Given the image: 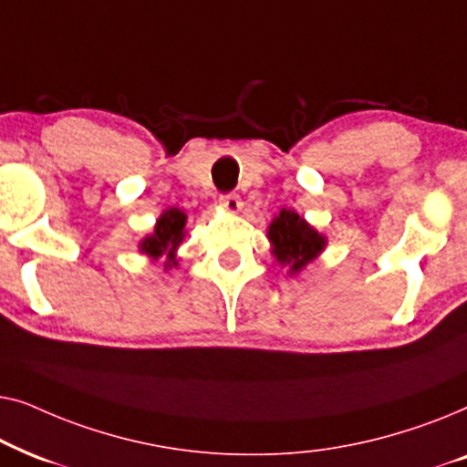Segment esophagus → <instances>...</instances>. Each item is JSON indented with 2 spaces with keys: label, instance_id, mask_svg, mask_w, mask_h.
I'll return each mask as SVG.
<instances>
[{
  "label": "esophagus",
  "instance_id": "esophagus-1",
  "mask_svg": "<svg viewBox=\"0 0 467 467\" xmlns=\"http://www.w3.org/2000/svg\"><path fill=\"white\" fill-rule=\"evenodd\" d=\"M219 206H221L223 210H227V213L235 214V213H240V210H242V200H240V195L227 193V195H221Z\"/></svg>",
  "mask_w": 467,
  "mask_h": 467
}]
</instances>
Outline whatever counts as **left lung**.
I'll use <instances>...</instances> for the list:
<instances>
[{
  "label": "left lung",
  "instance_id": "obj_1",
  "mask_svg": "<svg viewBox=\"0 0 467 467\" xmlns=\"http://www.w3.org/2000/svg\"><path fill=\"white\" fill-rule=\"evenodd\" d=\"M267 240H270L274 261L289 276L302 272L327 248V238L323 234H318L296 210L286 208L272 219L267 227Z\"/></svg>",
  "mask_w": 467,
  "mask_h": 467
}]
</instances>
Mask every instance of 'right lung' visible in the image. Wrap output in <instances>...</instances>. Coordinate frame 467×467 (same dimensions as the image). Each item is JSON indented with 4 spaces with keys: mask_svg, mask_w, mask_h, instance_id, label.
<instances>
[{
    "mask_svg": "<svg viewBox=\"0 0 467 467\" xmlns=\"http://www.w3.org/2000/svg\"><path fill=\"white\" fill-rule=\"evenodd\" d=\"M184 235H187V214L181 208H168L159 214L155 229L138 242L140 254L152 261L161 259L163 270L178 267V248H181Z\"/></svg>",
    "mask_w": 467,
    "mask_h": 467,
    "instance_id": "1",
    "label": "right lung"
}]
</instances>
